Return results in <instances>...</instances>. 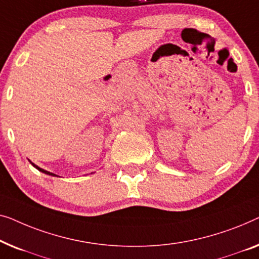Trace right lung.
<instances>
[{
  "label": "right lung",
  "instance_id": "1",
  "mask_svg": "<svg viewBox=\"0 0 259 259\" xmlns=\"http://www.w3.org/2000/svg\"><path fill=\"white\" fill-rule=\"evenodd\" d=\"M31 164H32V165H34V166L36 167V169H38L39 171H42V172H45V174H47V175H52V176H56V175H54V174H52V172H49V171H46L45 169H41V167H38L37 165H35V164H34V163H31Z\"/></svg>",
  "mask_w": 259,
  "mask_h": 259
}]
</instances>
